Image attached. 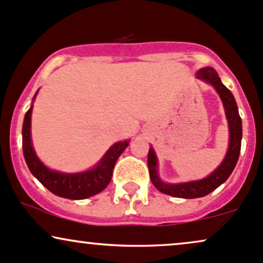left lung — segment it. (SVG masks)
Wrapping results in <instances>:
<instances>
[{
    "mask_svg": "<svg viewBox=\"0 0 263 263\" xmlns=\"http://www.w3.org/2000/svg\"><path fill=\"white\" fill-rule=\"evenodd\" d=\"M197 79L204 80L208 83L217 89V92L220 96L221 101H223L225 114H227L228 123H229V130H230V141H229V149H228L227 156H225L224 161L221 165L209 175L206 178H203L200 181L187 182V183H178L171 184L165 183L159 178L157 176V160L154 153L153 147L149 149L147 154V166H149V174L150 180L153 184L155 186L160 192L168 194V196L177 197V198H199V197H204L206 194L213 192L214 190L224 183L225 181L229 178V176L235 168L237 160H239L240 149H241V138H242V124L241 118L239 116V110L235 98L230 89H228L221 83L219 79L218 72L213 67H204L200 69L197 73Z\"/></svg>",
    "mask_w": 263,
    "mask_h": 263,
    "instance_id": "8db88e82",
    "label": "left lung"
}]
</instances>
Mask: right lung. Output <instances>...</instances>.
Wrapping results in <instances>:
<instances>
[{
    "mask_svg": "<svg viewBox=\"0 0 263 263\" xmlns=\"http://www.w3.org/2000/svg\"><path fill=\"white\" fill-rule=\"evenodd\" d=\"M33 107L26 113L23 122V154L33 176L51 193L67 199H85L102 192L108 186L118 157L129 145V141L114 144L95 168L81 174H61L45 167L34 153L30 140V116Z\"/></svg>",
    "mask_w": 263,
    "mask_h": 263,
    "instance_id": "1",
    "label": "right lung"
}]
</instances>
